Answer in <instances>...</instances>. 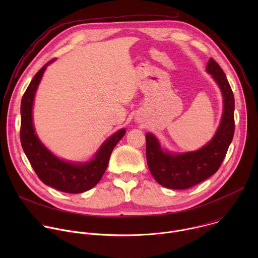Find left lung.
Wrapping results in <instances>:
<instances>
[{
  "label": "left lung",
  "mask_w": 258,
  "mask_h": 258,
  "mask_svg": "<svg viewBox=\"0 0 258 258\" xmlns=\"http://www.w3.org/2000/svg\"><path fill=\"white\" fill-rule=\"evenodd\" d=\"M206 71L211 75L223 96L224 111L212 139L199 150L171 153L162 149L157 138L146 134V157L150 172L161 186L185 190L214 174L227 154L235 132V99L227 77L220 66L210 58Z\"/></svg>",
  "instance_id": "obj_1"
}]
</instances>
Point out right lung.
<instances>
[{"label":"right lung","mask_w":258,"mask_h":258,"mask_svg":"<svg viewBox=\"0 0 258 258\" xmlns=\"http://www.w3.org/2000/svg\"><path fill=\"white\" fill-rule=\"evenodd\" d=\"M54 61L55 59L51 60L36 72L22 97L20 141L32 168L45 185L61 192L79 194L92 189L99 182L114 147L125 134V128L110 136L90 161L72 162L54 155L38 138L32 122V106L36 90L47 66Z\"/></svg>","instance_id":"obj_1"}]
</instances>
